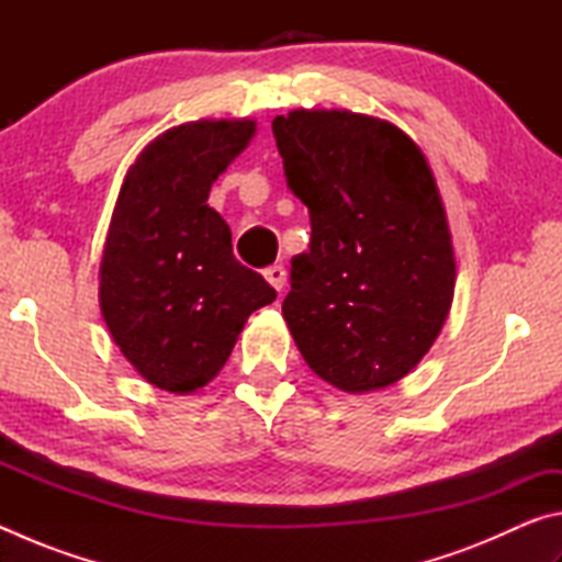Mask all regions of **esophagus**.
<instances>
[{
  "mask_svg": "<svg viewBox=\"0 0 562 562\" xmlns=\"http://www.w3.org/2000/svg\"><path fill=\"white\" fill-rule=\"evenodd\" d=\"M265 280H268L274 290H282L284 282H288V270L282 268V265H270V268H265Z\"/></svg>",
  "mask_w": 562,
  "mask_h": 562,
  "instance_id": "esophagus-1",
  "label": "esophagus"
}]
</instances>
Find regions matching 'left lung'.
<instances>
[{
  "mask_svg": "<svg viewBox=\"0 0 562 562\" xmlns=\"http://www.w3.org/2000/svg\"><path fill=\"white\" fill-rule=\"evenodd\" d=\"M288 186L310 211L282 315L312 372L349 394L422 361L453 300L449 223L412 138L351 111L274 116Z\"/></svg>",
  "mask_w": 562,
  "mask_h": 562,
  "instance_id": "obj_1",
  "label": "left lung"
}]
</instances>
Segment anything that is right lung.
<instances>
[{"mask_svg": "<svg viewBox=\"0 0 562 562\" xmlns=\"http://www.w3.org/2000/svg\"><path fill=\"white\" fill-rule=\"evenodd\" d=\"M255 121H198L146 146L123 180L101 260V312L146 382L186 394L231 357L245 319L278 292L233 255L207 205L213 180L250 144Z\"/></svg>", "mask_w": 562, "mask_h": 562, "instance_id": "right-lung-1", "label": "right lung"}]
</instances>
